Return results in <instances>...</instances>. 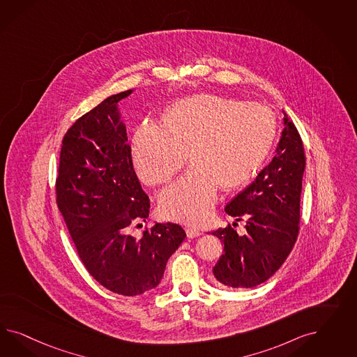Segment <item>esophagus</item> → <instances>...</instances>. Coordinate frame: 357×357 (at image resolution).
Instances as JSON below:
<instances>
[{
    "mask_svg": "<svg viewBox=\"0 0 357 357\" xmlns=\"http://www.w3.org/2000/svg\"><path fill=\"white\" fill-rule=\"evenodd\" d=\"M185 234H187V237L188 238H196L199 237V236H202L203 233H202L199 229H195V227H187V229H185Z\"/></svg>",
    "mask_w": 357,
    "mask_h": 357,
    "instance_id": "34e87169",
    "label": "esophagus"
}]
</instances>
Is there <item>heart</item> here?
Wrapping results in <instances>:
<instances>
[{"mask_svg": "<svg viewBox=\"0 0 357 357\" xmlns=\"http://www.w3.org/2000/svg\"><path fill=\"white\" fill-rule=\"evenodd\" d=\"M276 132L270 108L236 98L199 94L175 102L162 126L144 121L132 139V160L141 182L160 185L183 166L191 170L160 195L162 215L200 225L211 215L217 187L234 190L259 170Z\"/></svg>", "mask_w": 357, "mask_h": 357, "instance_id": "heart-1", "label": "heart"}]
</instances>
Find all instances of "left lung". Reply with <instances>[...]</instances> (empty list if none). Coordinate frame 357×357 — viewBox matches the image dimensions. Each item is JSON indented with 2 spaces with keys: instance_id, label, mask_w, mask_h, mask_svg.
<instances>
[{
  "instance_id": "left-lung-1",
  "label": "left lung",
  "mask_w": 357,
  "mask_h": 357,
  "mask_svg": "<svg viewBox=\"0 0 357 357\" xmlns=\"http://www.w3.org/2000/svg\"><path fill=\"white\" fill-rule=\"evenodd\" d=\"M284 112V111H282ZM284 128L276 154L225 212L246 218V234L229 227L212 234L224 243L213 267L217 285L252 288L268 280L291 254L298 236L305 153L300 133L284 112Z\"/></svg>"
}]
</instances>
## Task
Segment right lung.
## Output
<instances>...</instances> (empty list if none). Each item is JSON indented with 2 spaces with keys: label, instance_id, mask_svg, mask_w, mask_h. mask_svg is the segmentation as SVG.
<instances>
[{
  "label": "right lung",
  "instance_id": "obj_1",
  "mask_svg": "<svg viewBox=\"0 0 357 357\" xmlns=\"http://www.w3.org/2000/svg\"><path fill=\"white\" fill-rule=\"evenodd\" d=\"M132 93L109 96L68 130L56 181L57 206L84 266L100 285L123 296L155 288L185 238L173 222H155L140 239L130 234L151 208L119 108Z\"/></svg>",
  "mask_w": 357,
  "mask_h": 357
}]
</instances>
